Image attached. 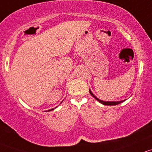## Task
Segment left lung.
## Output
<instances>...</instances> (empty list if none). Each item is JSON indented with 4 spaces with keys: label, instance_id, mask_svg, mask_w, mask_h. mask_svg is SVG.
Returning <instances> with one entry per match:
<instances>
[{
    "label": "left lung",
    "instance_id": "8db88e82",
    "mask_svg": "<svg viewBox=\"0 0 152 152\" xmlns=\"http://www.w3.org/2000/svg\"><path fill=\"white\" fill-rule=\"evenodd\" d=\"M89 93H90V94L93 97H94L98 102H99L101 104H104V105H116V104H120V103L123 102L124 101H125V100H126V99H124V100H122V101H116V102L115 101H103V100L99 99V98H97L96 96H94V94L92 93V91L90 90V89H89Z\"/></svg>",
    "mask_w": 152,
    "mask_h": 152
}]
</instances>
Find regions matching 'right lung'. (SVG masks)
Here are the masks:
<instances>
[{"instance_id": "1", "label": "right lung", "mask_w": 152, "mask_h": 152, "mask_svg": "<svg viewBox=\"0 0 152 152\" xmlns=\"http://www.w3.org/2000/svg\"><path fill=\"white\" fill-rule=\"evenodd\" d=\"M56 107H55V108H56ZM55 108H52V109H50V110H47V111H46V112H48V111H51V110H54V109H55Z\"/></svg>"}]
</instances>
